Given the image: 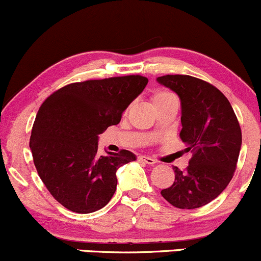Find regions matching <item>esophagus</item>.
<instances>
[{"label":"esophagus","mask_w":261,"mask_h":261,"mask_svg":"<svg viewBox=\"0 0 261 261\" xmlns=\"http://www.w3.org/2000/svg\"><path fill=\"white\" fill-rule=\"evenodd\" d=\"M139 161L146 163V164H149V165H154L155 164V161L153 158H150V156H144V155H140L139 156Z\"/></svg>","instance_id":"obj_1"}]
</instances>
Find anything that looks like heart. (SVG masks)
Wrapping results in <instances>:
<instances>
[{"instance_id": "1", "label": "heart", "mask_w": 261, "mask_h": 261, "mask_svg": "<svg viewBox=\"0 0 261 261\" xmlns=\"http://www.w3.org/2000/svg\"><path fill=\"white\" fill-rule=\"evenodd\" d=\"M170 96H172L171 93L166 92V91L158 90V91H155L154 93H153L152 100H153V103H158V102H161V100L168 98V97H170Z\"/></svg>"}]
</instances>
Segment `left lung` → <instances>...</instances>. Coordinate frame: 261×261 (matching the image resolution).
Listing matches in <instances>:
<instances>
[{
  "instance_id": "obj_1",
  "label": "left lung",
  "mask_w": 261,
  "mask_h": 261,
  "mask_svg": "<svg viewBox=\"0 0 261 261\" xmlns=\"http://www.w3.org/2000/svg\"><path fill=\"white\" fill-rule=\"evenodd\" d=\"M156 81L180 97V137L185 150L193 153L186 170L174 166V184L161 194L176 208H200L233 176L242 144L240 122L224 93L206 81L190 75H164Z\"/></svg>"
}]
</instances>
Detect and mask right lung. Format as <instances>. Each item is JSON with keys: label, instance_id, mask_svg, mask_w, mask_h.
<instances>
[{"label": "right lung", "instance_id": "1", "mask_svg": "<svg viewBox=\"0 0 261 261\" xmlns=\"http://www.w3.org/2000/svg\"><path fill=\"white\" fill-rule=\"evenodd\" d=\"M147 83L141 75H127L69 84L41 105L30 149L40 178L63 206L89 214L112 199L117 170L136 155L126 149L99 155L98 135L120 122Z\"/></svg>", "mask_w": 261, "mask_h": 261}]
</instances>
